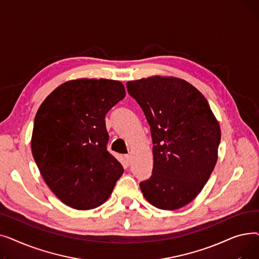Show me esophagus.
I'll return each instance as SVG.
<instances>
[{"label": "esophagus", "mask_w": 259, "mask_h": 259, "mask_svg": "<svg viewBox=\"0 0 259 259\" xmlns=\"http://www.w3.org/2000/svg\"><path fill=\"white\" fill-rule=\"evenodd\" d=\"M131 158H132V155H131V154H126V155H125V159H126V161L128 162L129 165L131 164Z\"/></svg>", "instance_id": "obj_1"}]
</instances>
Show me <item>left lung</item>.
Listing matches in <instances>:
<instances>
[{
	"label": "left lung",
	"instance_id": "obj_1",
	"mask_svg": "<svg viewBox=\"0 0 259 259\" xmlns=\"http://www.w3.org/2000/svg\"><path fill=\"white\" fill-rule=\"evenodd\" d=\"M153 142L151 178L140 184L152 206L173 211L191 202L216 165L221 126L206 98L187 80L153 75L127 81Z\"/></svg>",
	"mask_w": 259,
	"mask_h": 259
}]
</instances>
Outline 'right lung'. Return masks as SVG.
I'll return each instance as SVG.
<instances>
[{
  "mask_svg": "<svg viewBox=\"0 0 259 259\" xmlns=\"http://www.w3.org/2000/svg\"><path fill=\"white\" fill-rule=\"evenodd\" d=\"M125 95L119 80L77 78L65 81L40 104L32 155L49 189L68 207L101 206L124 173L107 151L105 116Z\"/></svg>",
  "mask_w": 259,
  "mask_h": 259,
  "instance_id": "right-lung-1",
  "label": "right lung"
}]
</instances>
